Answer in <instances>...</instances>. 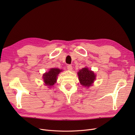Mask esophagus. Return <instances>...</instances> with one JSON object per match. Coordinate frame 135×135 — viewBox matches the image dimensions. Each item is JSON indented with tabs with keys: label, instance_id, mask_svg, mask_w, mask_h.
Wrapping results in <instances>:
<instances>
[{
	"label": "esophagus",
	"instance_id": "1",
	"mask_svg": "<svg viewBox=\"0 0 135 135\" xmlns=\"http://www.w3.org/2000/svg\"><path fill=\"white\" fill-rule=\"evenodd\" d=\"M67 67H68V70H72L73 68H72V66H71V65H68V66H67Z\"/></svg>",
	"mask_w": 135,
	"mask_h": 135
}]
</instances>
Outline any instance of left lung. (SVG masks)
<instances>
[{"instance_id":"left-lung-1","label":"left lung","mask_w":135,"mask_h":135,"mask_svg":"<svg viewBox=\"0 0 135 135\" xmlns=\"http://www.w3.org/2000/svg\"><path fill=\"white\" fill-rule=\"evenodd\" d=\"M80 84L83 87L89 88L96 79V75L88 68H84L78 72Z\"/></svg>"}]
</instances>
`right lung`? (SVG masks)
<instances>
[{
    "label": "right lung",
    "instance_id": "obj_1",
    "mask_svg": "<svg viewBox=\"0 0 135 135\" xmlns=\"http://www.w3.org/2000/svg\"><path fill=\"white\" fill-rule=\"evenodd\" d=\"M61 71L58 68H51L48 72L44 73L43 75V79L45 85L48 86V88L53 86L56 83L57 76Z\"/></svg>",
    "mask_w": 135,
    "mask_h": 135
}]
</instances>
